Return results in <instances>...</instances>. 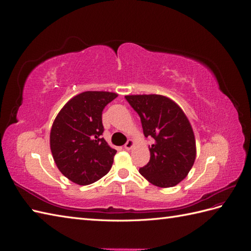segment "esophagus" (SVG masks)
<instances>
[{"label": "esophagus", "instance_id": "1", "mask_svg": "<svg viewBox=\"0 0 251 251\" xmlns=\"http://www.w3.org/2000/svg\"><path fill=\"white\" fill-rule=\"evenodd\" d=\"M134 146H135V142L132 139H130V140H127L126 143L125 144V149L127 150V151H130V150L133 149Z\"/></svg>", "mask_w": 251, "mask_h": 251}]
</instances>
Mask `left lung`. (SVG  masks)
I'll return each instance as SVG.
<instances>
[{
  "mask_svg": "<svg viewBox=\"0 0 251 251\" xmlns=\"http://www.w3.org/2000/svg\"><path fill=\"white\" fill-rule=\"evenodd\" d=\"M126 100L140 116L144 136L154 138L149 146L150 161L139 173L158 187L179 184L192 170L197 154L195 134L185 113L164 95H126Z\"/></svg>",
  "mask_w": 251,
  "mask_h": 251,
  "instance_id": "obj_1",
  "label": "left lung"
}]
</instances>
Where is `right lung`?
Instances as JSON below:
<instances>
[{"label":"right lung","mask_w":251,"mask_h":251,"mask_svg":"<svg viewBox=\"0 0 251 251\" xmlns=\"http://www.w3.org/2000/svg\"><path fill=\"white\" fill-rule=\"evenodd\" d=\"M118 96L107 91H86L72 97L56 115L50 132L54 162L65 177L88 185L107 175L116 150L102 137V110Z\"/></svg>","instance_id":"obj_1"}]
</instances>
